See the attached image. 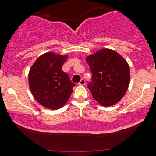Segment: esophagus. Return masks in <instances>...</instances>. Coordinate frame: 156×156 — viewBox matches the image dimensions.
<instances>
[{
  "label": "esophagus",
  "instance_id": "obj_1",
  "mask_svg": "<svg viewBox=\"0 0 156 156\" xmlns=\"http://www.w3.org/2000/svg\"><path fill=\"white\" fill-rule=\"evenodd\" d=\"M85 84H86V82H85V80L84 79H81V81H79V83H78V84H79V85H85Z\"/></svg>",
  "mask_w": 156,
  "mask_h": 156
}]
</instances>
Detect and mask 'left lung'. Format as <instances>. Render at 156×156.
I'll use <instances>...</instances> for the list:
<instances>
[{
  "instance_id": "1",
  "label": "left lung",
  "mask_w": 156,
  "mask_h": 156,
  "mask_svg": "<svg viewBox=\"0 0 156 156\" xmlns=\"http://www.w3.org/2000/svg\"><path fill=\"white\" fill-rule=\"evenodd\" d=\"M86 61L92 73L87 87L94 100L103 106L120 101L130 83V68L126 60L114 50L102 49Z\"/></svg>"
}]
</instances>
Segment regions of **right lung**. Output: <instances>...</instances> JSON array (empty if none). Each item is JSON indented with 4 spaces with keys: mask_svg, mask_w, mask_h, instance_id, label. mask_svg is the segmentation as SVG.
Instances as JSON below:
<instances>
[{
    "mask_svg": "<svg viewBox=\"0 0 156 156\" xmlns=\"http://www.w3.org/2000/svg\"><path fill=\"white\" fill-rule=\"evenodd\" d=\"M68 56L53 53L41 55L29 71V87L35 100L44 107L59 109L68 101L75 84L62 70Z\"/></svg>",
    "mask_w": 156,
    "mask_h": 156,
    "instance_id": "right-lung-1",
    "label": "right lung"
}]
</instances>
